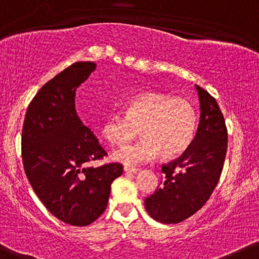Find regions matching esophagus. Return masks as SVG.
Returning a JSON list of instances; mask_svg holds the SVG:
<instances>
[{"instance_id":"34e87169","label":"esophagus","mask_w":259,"mask_h":259,"mask_svg":"<svg viewBox=\"0 0 259 259\" xmlns=\"http://www.w3.org/2000/svg\"><path fill=\"white\" fill-rule=\"evenodd\" d=\"M124 172L125 173H138L139 172V168H136V167H129V166H125L124 167Z\"/></svg>"}]
</instances>
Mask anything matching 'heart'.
I'll use <instances>...</instances> for the list:
<instances>
[{
	"label": "heart",
	"instance_id": "b5f03b06",
	"mask_svg": "<svg viewBox=\"0 0 259 259\" xmlns=\"http://www.w3.org/2000/svg\"><path fill=\"white\" fill-rule=\"evenodd\" d=\"M136 129L143 139L113 152L115 161L135 166L152 161L160 152L166 158L181 155L194 139L197 113L187 99L147 92L127 102L125 115H108L101 132L109 144L124 145L136 135Z\"/></svg>",
	"mask_w": 259,
	"mask_h": 259
}]
</instances>
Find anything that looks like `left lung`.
<instances>
[{
    "mask_svg": "<svg viewBox=\"0 0 259 259\" xmlns=\"http://www.w3.org/2000/svg\"><path fill=\"white\" fill-rule=\"evenodd\" d=\"M197 88L200 119L192 144L177 160L162 166L164 181L145 199L150 217L178 224L194 215L214 192L225 161L227 130L217 99Z\"/></svg>",
    "mask_w": 259,
    "mask_h": 259,
    "instance_id": "obj_1",
    "label": "left lung"
}]
</instances>
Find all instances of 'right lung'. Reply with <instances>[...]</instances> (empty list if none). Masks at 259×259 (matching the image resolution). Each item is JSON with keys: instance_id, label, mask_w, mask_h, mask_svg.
<instances>
[{"instance_id": "1", "label": "right lung", "mask_w": 259, "mask_h": 259, "mask_svg": "<svg viewBox=\"0 0 259 259\" xmlns=\"http://www.w3.org/2000/svg\"><path fill=\"white\" fill-rule=\"evenodd\" d=\"M96 64L71 65L42 86L30 102L22 132V158L30 186L51 214L72 226H87L107 208L120 163L88 167L107 152L76 112V90Z\"/></svg>"}]
</instances>
